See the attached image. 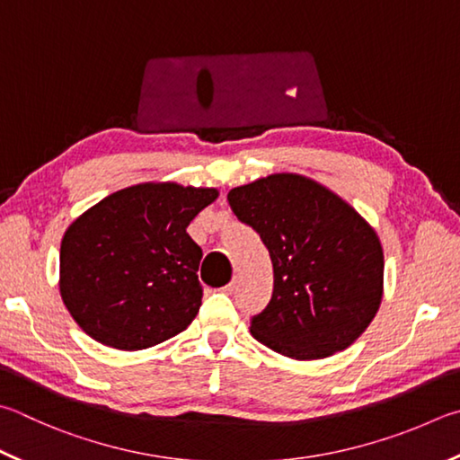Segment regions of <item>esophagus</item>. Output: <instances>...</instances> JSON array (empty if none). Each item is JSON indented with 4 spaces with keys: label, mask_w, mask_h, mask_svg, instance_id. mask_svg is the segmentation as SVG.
Here are the masks:
<instances>
[{
    "label": "esophagus",
    "mask_w": 460,
    "mask_h": 460,
    "mask_svg": "<svg viewBox=\"0 0 460 460\" xmlns=\"http://www.w3.org/2000/svg\"><path fill=\"white\" fill-rule=\"evenodd\" d=\"M237 286H239V279H237V275H235V278H233V279L227 283V286L223 288V291H225V294H233V291L237 289Z\"/></svg>",
    "instance_id": "esophagus-1"
}]
</instances>
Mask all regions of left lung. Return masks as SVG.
<instances>
[{
	"label": "left lung",
	"mask_w": 460,
	"mask_h": 460,
	"mask_svg": "<svg viewBox=\"0 0 460 460\" xmlns=\"http://www.w3.org/2000/svg\"><path fill=\"white\" fill-rule=\"evenodd\" d=\"M227 201L259 233L273 265V294L253 315V338L294 360H320L352 346L384 291V253L368 221L294 172L231 189Z\"/></svg>",
	"instance_id": "1"
}]
</instances>
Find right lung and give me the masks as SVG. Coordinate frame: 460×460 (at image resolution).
Instances as JSON below:
<instances>
[{
	"label": "right lung",
	"instance_id": "obj_1",
	"mask_svg": "<svg viewBox=\"0 0 460 460\" xmlns=\"http://www.w3.org/2000/svg\"><path fill=\"white\" fill-rule=\"evenodd\" d=\"M217 197V189L143 182L108 195L66 229L60 294L92 340L135 352L187 330L203 297V252L187 227Z\"/></svg>",
	"mask_w": 460,
	"mask_h": 460
}]
</instances>
